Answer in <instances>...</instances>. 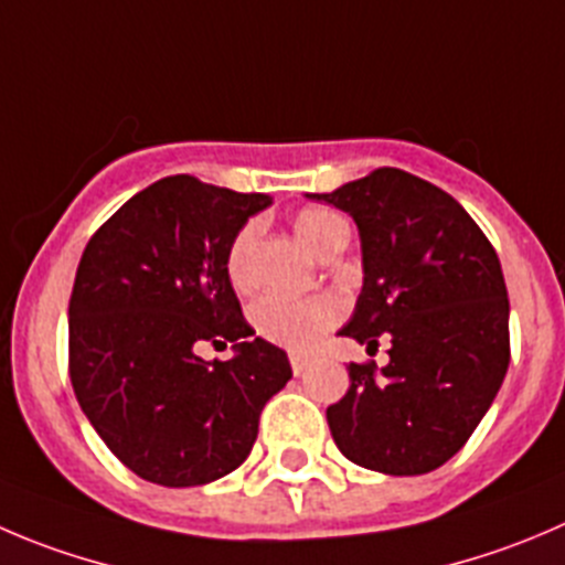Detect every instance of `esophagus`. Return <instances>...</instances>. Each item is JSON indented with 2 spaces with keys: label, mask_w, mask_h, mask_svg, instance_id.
<instances>
[{
  "label": "esophagus",
  "mask_w": 565,
  "mask_h": 565,
  "mask_svg": "<svg viewBox=\"0 0 565 565\" xmlns=\"http://www.w3.org/2000/svg\"><path fill=\"white\" fill-rule=\"evenodd\" d=\"M308 363H310V360L305 358V354H291V369H294V374H297V377L305 372V369H308Z\"/></svg>",
  "instance_id": "esophagus-1"
}]
</instances>
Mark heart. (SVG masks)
<instances>
[{"instance_id":"obj_1","label":"heart","mask_w":565,"mask_h":565,"mask_svg":"<svg viewBox=\"0 0 565 565\" xmlns=\"http://www.w3.org/2000/svg\"><path fill=\"white\" fill-rule=\"evenodd\" d=\"M294 233L302 241V246L313 255H324L330 246L338 241H349V227L338 213L327 211V207H305L294 216ZM255 241V227L246 224L227 246L224 255V271L235 288H246L252 282L249 271V249ZM347 313V302L338 294H319V297L294 299L279 297V294H268L260 302L252 308V324L260 332L266 341L277 343V347L294 349V352H305L313 347L332 324L343 319Z\"/></svg>"}]
</instances>
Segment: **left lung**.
<instances>
[{
  "instance_id": "left-lung-1",
  "label": "left lung",
  "mask_w": 565,
  "mask_h": 565,
  "mask_svg": "<svg viewBox=\"0 0 565 565\" xmlns=\"http://www.w3.org/2000/svg\"><path fill=\"white\" fill-rule=\"evenodd\" d=\"M358 224L363 291L349 335L388 366L349 363V391L327 407L352 463L427 475L463 449L510 363L508 288L497 249L458 199L402 169H374L332 193H310Z\"/></svg>"
}]
</instances>
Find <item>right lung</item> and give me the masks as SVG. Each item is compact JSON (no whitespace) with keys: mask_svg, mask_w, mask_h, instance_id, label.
<instances>
[{"mask_svg":"<svg viewBox=\"0 0 565 565\" xmlns=\"http://www.w3.org/2000/svg\"><path fill=\"white\" fill-rule=\"evenodd\" d=\"M266 193L163 177L85 246L68 299V377L107 449L141 480L205 486L252 452L288 354L255 338L224 271L227 246ZM236 343L202 361V342Z\"/></svg>","mask_w":565,"mask_h":565,"instance_id":"obj_1","label":"right lung"}]
</instances>
